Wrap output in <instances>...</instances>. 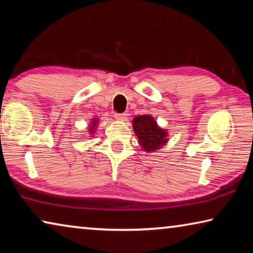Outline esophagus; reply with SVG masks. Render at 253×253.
<instances>
[{"mask_svg": "<svg viewBox=\"0 0 253 253\" xmlns=\"http://www.w3.org/2000/svg\"><path fill=\"white\" fill-rule=\"evenodd\" d=\"M126 117H127V114H124V113L123 114H118V113L115 114V118L118 119V121H125Z\"/></svg>", "mask_w": 253, "mask_h": 253, "instance_id": "1", "label": "esophagus"}]
</instances>
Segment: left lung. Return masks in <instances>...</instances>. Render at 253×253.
Instances as JSON below:
<instances>
[{
  "instance_id": "1",
  "label": "left lung",
  "mask_w": 253,
  "mask_h": 253,
  "mask_svg": "<svg viewBox=\"0 0 253 253\" xmlns=\"http://www.w3.org/2000/svg\"><path fill=\"white\" fill-rule=\"evenodd\" d=\"M135 134L139 139V144L146 152H154L168 142V132L157 126L151 116L143 115L134 118L132 122Z\"/></svg>"
}]
</instances>
